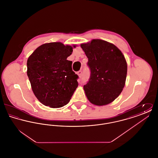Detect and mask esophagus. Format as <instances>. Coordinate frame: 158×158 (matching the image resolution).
<instances>
[{"mask_svg": "<svg viewBox=\"0 0 158 158\" xmlns=\"http://www.w3.org/2000/svg\"><path fill=\"white\" fill-rule=\"evenodd\" d=\"M82 72L81 70H79V71H78V72H77V75H78V76H79V77H81L82 76Z\"/></svg>", "mask_w": 158, "mask_h": 158, "instance_id": "1", "label": "esophagus"}]
</instances>
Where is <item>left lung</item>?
<instances>
[{"label":"left lung","mask_w":158,"mask_h":158,"mask_svg":"<svg viewBox=\"0 0 158 158\" xmlns=\"http://www.w3.org/2000/svg\"><path fill=\"white\" fill-rule=\"evenodd\" d=\"M88 58L90 76L83 86L90 103L98 106L110 104L123 89L127 64L124 56L114 44L100 39H93L81 44Z\"/></svg>","instance_id":"8db88e82"}]
</instances>
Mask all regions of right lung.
<instances>
[{
    "label": "right lung",
    "mask_w": 158,
    "mask_h": 158,
    "mask_svg": "<svg viewBox=\"0 0 158 158\" xmlns=\"http://www.w3.org/2000/svg\"><path fill=\"white\" fill-rule=\"evenodd\" d=\"M76 45L61 42L39 46L27 60V75L34 94L43 105L57 108L68 104L78 86V76L67 60Z\"/></svg>",
    "instance_id": "right-lung-1"
}]
</instances>
